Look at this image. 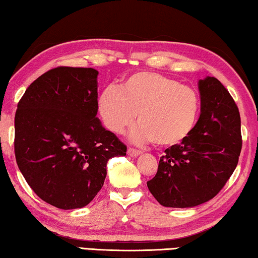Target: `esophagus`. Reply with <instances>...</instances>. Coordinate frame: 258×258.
<instances>
[{"instance_id": "34e87169", "label": "esophagus", "mask_w": 258, "mask_h": 258, "mask_svg": "<svg viewBox=\"0 0 258 258\" xmlns=\"http://www.w3.org/2000/svg\"><path fill=\"white\" fill-rule=\"evenodd\" d=\"M129 154V156L132 157H137L140 156V154L142 153V150H137V149H134V148H129L128 149V152H126Z\"/></svg>"}]
</instances>
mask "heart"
I'll return each instance as SVG.
<instances>
[{
	"mask_svg": "<svg viewBox=\"0 0 258 258\" xmlns=\"http://www.w3.org/2000/svg\"><path fill=\"white\" fill-rule=\"evenodd\" d=\"M98 110L110 132L122 134L134 123L135 141L151 140L159 146L175 145L187 138L201 108L198 93L176 79L152 71L129 75L120 85L107 86L98 97Z\"/></svg>",
	"mask_w": 258,
	"mask_h": 258,
	"instance_id": "heart-1",
	"label": "heart"
}]
</instances>
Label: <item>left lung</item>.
<instances>
[{"instance_id": "1", "label": "left lung", "mask_w": 258, "mask_h": 258, "mask_svg": "<svg viewBox=\"0 0 258 258\" xmlns=\"http://www.w3.org/2000/svg\"><path fill=\"white\" fill-rule=\"evenodd\" d=\"M201 116L187 138L160 157L146 182L161 205L191 208L215 197L236 168L242 148L239 108L215 77L200 81Z\"/></svg>"}]
</instances>
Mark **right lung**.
I'll return each mask as SVG.
<instances>
[{
    "mask_svg": "<svg viewBox=\"0 0 258 258\" xmlns=\"http://www.w3.org/2000/svg\"><path fill=\"white\" fill-rule=\"evenodd\" d=\"M98 71L57 67L26 89L15 115V156L33 191L55 208L88 205L107 162L126 146L97 117Z\"/></svg>",
    "mask_w": 258,
    "mask_h": 258,
    "instance_id": "right-lung-1",
    "label": "right lung"
}]
</instances>
